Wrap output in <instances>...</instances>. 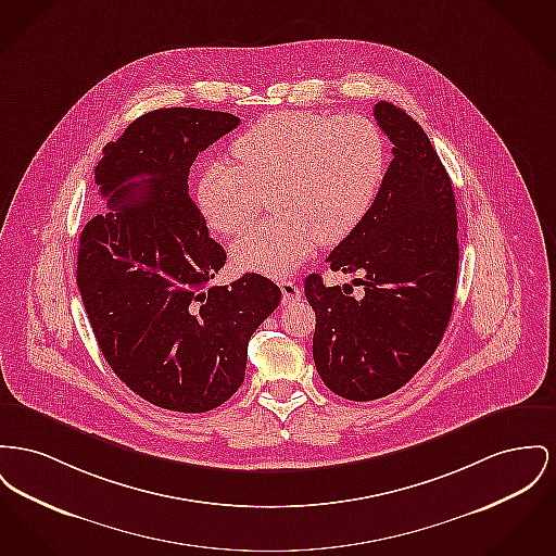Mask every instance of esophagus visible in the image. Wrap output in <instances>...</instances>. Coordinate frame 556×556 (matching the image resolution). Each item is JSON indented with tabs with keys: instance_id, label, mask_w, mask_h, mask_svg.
Wrapping results in <instances>:
<instances>
[{
	"instance_id": "obj_1",
	"label": "esophagus",
	"mask_w": 556,
	"mask_h": 556,
	"mask_svg": "<svg viewBox=\"0 0 556 556\" xmlns=\"http://www.w3.org/2000/svg\"><path fill=\"white\" fill-rule=\"evenodd\" d=\"M279 288H281V295H283V304H294L302 298V288L295 281H290V279L281 281Z\"/></svg>"
}]
</instances>
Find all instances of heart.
Returning <instances> with one entry per match:
<instances>
[{"label": "heart", "instance_id": "1", "mask_svg": "<svg viewBox=\"0 0 556 556\" xmlns=\"http://www.w3.org/2000/svg\"><path fill=\"white\" fill-rule=\"evenodd\" d=\"M235 165L214 162L195 182L197 212L210 229L235 235L270 195L275 214L230 248L241 270L283 277L321 243H338L371 212L387 174V140L361 113L279 111L230 147Z\"/></svg>", "mask_w": 556, "mask_h": 556}]
</instances>
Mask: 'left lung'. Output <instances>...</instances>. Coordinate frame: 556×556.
Here are the masks:
<instances>
[{
	"label": "left lung",
	"mask_w": 556,
	"mask_h": 556,
	"mask_svg": "<svg viewBox=\"0 0 556 556\" xmlns=\"http://www.w3.org/2000/svg\"><path fill=\"white\" fill-rule=\"evenodd\" d=\"M392 162L367 218L329 254V268L363 273V298L308 275L317 315L313 359L327 389L351 401L399 391L437 351L454 311L457 218L452 180L426 131L380 100Z\"/></svg>",
	"instance_id": "1"
}]
</instances>
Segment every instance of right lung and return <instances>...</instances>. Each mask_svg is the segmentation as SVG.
Returning a JSON list of instances; mask_svg holds the SVG:
<instances>
[{
	"mask_svg": "<svg viewBox=\"0 0 556 556\" xmlns=\"http://www.w3.org/2000/svg\"><path fill=\"white\" fill-rule=\"evenodd\" d=\"M237 126L223 111H151L102 149L94 169L106 212L81 230L77 288L111 369L169 412L230 399L252 333L281 300L258 273L210 286L227 254L189 195V169Z\"/></svg>",
	"mask_w": 556,
	"mask_h": 556,
	"instance_id": "1",
	"label": "right lung"
}]
</instances>
